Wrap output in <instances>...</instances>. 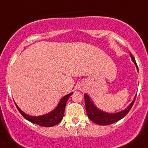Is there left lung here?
I'll return each instance as SVG.
<instances>
[{
  "label": "left lung",
  "mask_w": 148,
  "mask_h": 148,
  "mask_svg": "<svg viewBox=\"0 0 148 148\" xmlns=\"http://www.w3.org/2000/svg\"><path fill=\"white\" fill-rule=\"evenodd\" d=\"M130 56L132 60L133 63L135 64L136 68L138 71V67H137L135 59L131 53L130 54ZM136 96H137V95H135L132 102L124 110H122L121 111L117 113H108L99 109L93 103L90 96L87 93H85L84 95V100H85V107L87 116L92 121L99 124V125H109V124H114V123L116 122V121H119L120 119L124 118L128 114L130 109L132 107L134 101H135Z\"/></svg>",
  "instance_id": "1"
}]
</instances>
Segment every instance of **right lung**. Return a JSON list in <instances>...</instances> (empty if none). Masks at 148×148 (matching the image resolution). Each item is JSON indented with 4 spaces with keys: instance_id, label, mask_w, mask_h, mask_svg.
<instances>
[{
    "instance_id": "add662e5",
    "label": "right lung",
    "mask_w": 148,
    "mask_h": 148,
    "mask_svg": "<svg viewBox=\"0 0 148 148\" xmlns=\"http://www.w3.org/2000/svg\"><path fill=\"white\" fill-rule=\"evenodd\" d=\"M73 94V92L69 93V94L66 95L64 96L61 100L59 101L58 104L57 105L56 107L49 112L48 114H44L42 116H33L28 115V114H25L24 111L21 110L18 108V106L16 104L17 109L20 112V114L24 117L27 120H28L30 122L33 123V124H38L40 126H42L45 127H53V126L56 125L58 123L61 122L62 120L63 117H64V110H65L67 100H68L69 97Z\"/></svg>"
}]
</instances>
